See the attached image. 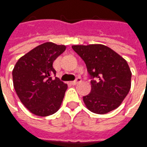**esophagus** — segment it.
I'll list each match as a JSON object with an SVG mask.
<instances>
[{"label": "esophagus", "instance_id": "34e87169", "mask_svg": "<svg viewBox=\"0 0 147 147\" xmlns=\"http://www.w3.org/2000/svg\"><path fill=\"white\" fill-rule=\"evenodd\" d=\"M80 82H81V79L78 77V78H77V79L75 80H74V81L71 82V84H72L73 85H75V84H77L78 83H80Z\"/></svg>", "mask_w": 147, "mask_h": 147}]
</instances>
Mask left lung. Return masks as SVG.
Listing matches in <instances>:
<instances>
[{
    "label": "left lung",
    "instance_id": "1",
    "mask_svg": "<svg viewBox=\"0 0 147 147\" xmlns=\"http://www.w3.org/2000/svg\"><path fill=\"white\" fill-rule=\"evenodd\" d=\"M91 78V91L83 97L86 108L105 114L119 107L131 87L132 73L127 61L103 44L73 45Z\"/></svg>",
    "mask_w": 147,
    "mask_h": 147
}]
</instances>
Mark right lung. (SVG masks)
I'll return each mask as SVG.
<instances>
[{"mask_svg":"<svg viewBox=\"0 0 147 147\" xmlns=\"http://www.w3.org/2000/svg\"><path fill=\"white\" fill-rule=\"evenodd\" d=\"M66 50L65 45L46 42L19 59L12 71L13 87L27 110L34 115L47 117L57 111L67 84L56 75L53 61Z\"/></svg>","mask_w":147,"mask_h":147,"instance_id":"right-lung-1","label":"right lung"}]
</instances>
